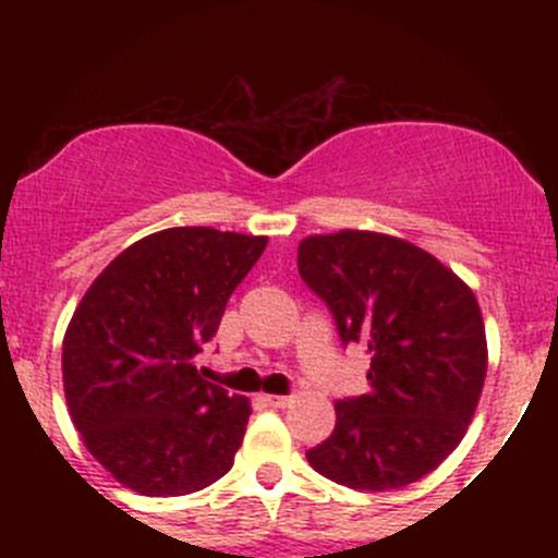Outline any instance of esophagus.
Wrapping results in <instances>:
<instances>
[{
	"label": "esophagus",
	"instance_id": "esophagus-1",
	"mask_svg": "<svg viewBox=\"0 0 558 558\" xmlns=\"http://www.w3.org/2000/svg\"><path fill=\"white\" fill-rule=\"evenodd\" d=\"M264 404H269V408H286V404H289V397H280V393H267V397H264Z\"/></svg>",
	"mask_w": 558,
	"mask_h": 558
}]
</instances>
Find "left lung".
Instances as JSON below:
<instances>
[{
    "label": "left lung",
    "mask_w": 558,
    "mask_h": 558,
    "mask_svg": "<svg viewBox=\"0 0 558 558\" xmlns=\"http://www.w3.org/2000/svg\"><path fill=\"white\" fill-rule=\"evenodd\" d=\"M296 267L342 345L369 353V391L337 399L335 432L307 461L359 492L421 481L461 442L486 380L475 294L432 253L378 232L302 240Z\"/></svg>",
    "instance_id": "8db88e82"
}]
</instances>
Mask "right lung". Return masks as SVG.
<instances>
[{"label": "right lung", "mask_w": 558, "mask_h": 558, "mask_svg": "<svg viewBox=\"0 0 558 558\" xmlns=\"http://www.w3.org/2000/svg\"><path fill=\"white\" fill-rule=\"evenodd\" d=\"M267 238L174 227L129 245L77 305L61 348L64 393L94 459L145 497L227 475L247 399L194 367Z\"/></svg>", "instance_id": "add662e5"}]
</instances>
